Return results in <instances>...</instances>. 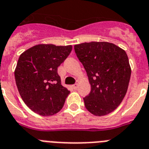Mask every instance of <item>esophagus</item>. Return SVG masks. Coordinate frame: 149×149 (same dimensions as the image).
<instances>
[{
  "instance_id": "obj_1",
  "label": "esophagus",
  "mask_w": 149,
  "mask_h": 149,
  "mask_svg": "<svg viewBox=\"0 0 149 149\" xmlns=\"http://www.w3.org/2000/svg\"><path fill=\"white\" fill-rule=\"evenodd\" d=\"M77 86H78V84H77V83L74 84V85H73V89H76V88H77Z\"/></svg>"
}]
</instances>
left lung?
<instances>
[{"mask_svg":"<svg viewBox=\"0 0 149 149\" xmlns=\"http://www.w3.org/2000/svg\"><path fill=\"white\" fill-rule=\"evenodd\" d=\"M74 49L91 88L83 98L85 108L96 116L113 112L125 97L131 75L125 51L108 42H84Z\"/></svg>","mask_w":149,"mask_h":149,"instance_id":"8db88e82","label":"left lung"}]
</instances>
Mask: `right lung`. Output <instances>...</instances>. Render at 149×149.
<instances>
[{
	"label": "right lung",
	"mask_w": 149,
	"mask_h": 149,
	"mask_svg": "<svg viewBox=\"0 0 149 149\" xmlns=\"http://www.w3.org/2000/svg\"><path fill=\"white\" fill-rule=\"evenodd\" d=\"M72 51V46L39 44L19 56L15 83L24 103L33 112L52 116L63 107L70 91L62 86L58 67Z\"/></svg>",
	"instance_id": "1"
}]
</instances>
